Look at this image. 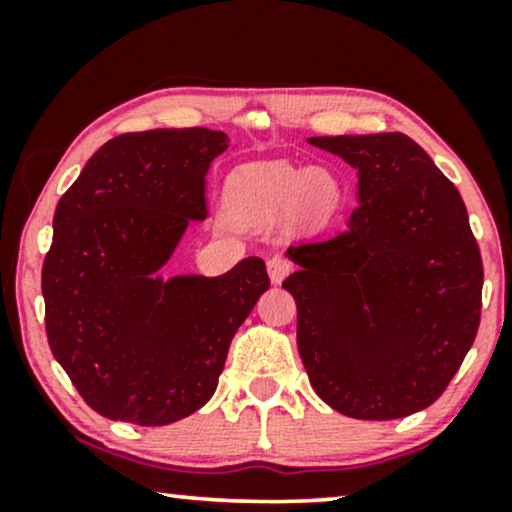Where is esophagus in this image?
Masks as SVG:
<instances>
[{
	"mask_svg": "<svg viewBox=\"0 0 512 512\" xmlns=\"http://www.w3.org/2000/svg\"><path fill=\"white\" fill-rule=\"evenodd\" d=\"M291 268H293L291 261L289 258H284L282 254H275L268 258V275L272 279V284L282 282V279L291 272Z\"/></svg>",
	"mask_w": 512,
	"mask_h": 512,
	"instance_id": "obj_1",
	"label": "esophagus"
}]
</instances>
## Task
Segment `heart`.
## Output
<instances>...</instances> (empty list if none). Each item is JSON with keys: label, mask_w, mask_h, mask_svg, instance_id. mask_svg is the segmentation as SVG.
Listing matches in <instances>:
<instances>
[{"label": "heart", "mask_w": 512, "mask_h": 512, "mask_svg": "<svg viewBox=\"0 0 512 512\" xmlns=\"http://www.w3.org/2000/svg\"><path fill=\"white\" fill-rule=\"evenodd\" d=\"M228 195L244 219H275L291 209L307 221H324L340 205V181L324 167L300 170L284 160L251 163L228 179Z\"/></svg>", "instance_id": "heart-1"}]
</instances>
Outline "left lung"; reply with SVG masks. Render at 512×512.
Listing matches in <instances>:
<instances>
[{"instance_id": "8db88e82", "label": "left lung", "mask_w": 512, "mask_h": 512, "mask_svg": "<svg viewBox=\"0 0 512 512\" xmlns=\"http://www.w3.org/2000/svg\"><path fill=\"white\" fill-rule=\"evenodd\" d=\"M359 170V205L335 237L289 247L282 282L321 401L398 419L447 389L480 326L482 258L464 200L403 132L310 137Z\"/></svg>"}]
</instances>
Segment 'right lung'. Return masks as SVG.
<instances>
[{
	"label": "right lung",
	"instance_id": "add662e5",
	"mask_svg": "<svg viewBox=\"0 0 512 512\" xmlns=\"http://www.w3.org/2000/svg\"><path fill=\"white\" fill-rule=\"evenodd\" d=\"M219 130L109 139L62 195L41 270L55 361L95 412L163 426L214 396L237 328L270 289L261 258L221 277L163 279L188 223L207 216Z\"/></svg>",
	"mask_w": 512,
	"mask_h": 512
}]
</instances>
